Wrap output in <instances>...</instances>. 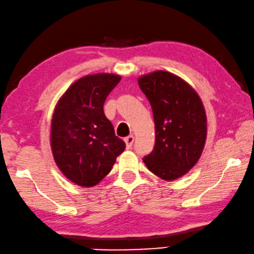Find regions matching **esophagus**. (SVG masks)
Wrapping results in <instances>:
<instances>
[{"label": "esophagus", "mask_w": 254, "mask_h": 254, "mask_svg": "<svg viewBox=\"0 0 254 254\" xmlns=\"http://www.w3.org/2000/svg\"><path fill=\"white\" fill-rule=\"evenodd\" d=\"M134 140H135L134 135H129V136H127L126 138H125V143H126L127 149H130V147L132 146V143H134Z\"/></svg>", "instance_id": "obj_1"}]
</instances>
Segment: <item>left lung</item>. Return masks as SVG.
<instances>
[{
    "instance_id": "left-lung-1",
    "label": "left lung",
    "mask_w": 254,
    "mask_h": 254,
    "mask_svg": "<svg viewBox=\"0 0 254 254\" xmlns=\"http://www.w3.org/2000/svg\"><path fill=\"white\" fill-rule=\"evenodd\" d=\"M138 85L153 112L155 144L143 161L165 181L192 169L203 151L206 116L200 96L177 76L154 71L138 78Z\"/></svg>"
}]
</instances>
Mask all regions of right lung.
<instances>
[{
  "label": "right lung",
  "instance_id": "add662e5",
  "mask_svg": "<svg viewBox=\"0 0 254 254\" xmlns=\"http://www.w3.org/2000/svg\"><path fill=\"white\" fill-rule=\"evenodd\" d=\"M122 77L85 76L58 102L51 124V147L57 166L72 183L92 187L110 173L126 144L116 136L103 105Z\"/></svg>",
  "mask_w": 254,
  "mask_h": 254
}]
</instances>
